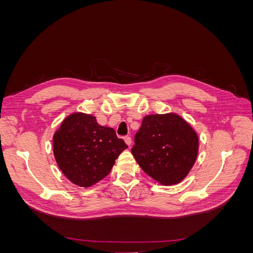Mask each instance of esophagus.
<instances>
[{
  "mask_svg": "<svg viewBox=\"0 0 253 253\" xmlns=\"http://www.w3.org/2000/svg\"><path fill=\"white\" fill-rule=\"evenodd\" d=\"M125 141H126V143L128 145V147H131V144H132V139H131V137H128V136L125 137Z\"/></svg>",
  "mask_w": 253,
  "mask_h": 253,
  "instance_id": "1",
  "label": "esophagus"
}]
</instances>
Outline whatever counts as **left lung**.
<instances>
[{
  "label": "left lung",
  "mask_w": 253,
  "mask_h": 253,
  "mask_svg": "<svg viewBox=\"0 0 253 253\" xmlns=\"http://www.w3.org/2000/svg\"><path fill=\"white\" fill-rule=\"evenodd\" d=\"M197 153V134L177 114L145 116L132 148L141 169L166 186L176 185L186 177Z\"/></svg>",
  "instance_id": "1"
}]
</instances>
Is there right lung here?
Returning a JSON list of instances; mask_svg holds the SVG:
<instances>
[{"instance_id": "obj_1", "label": "right lung", "mask_w": 253, "mask_h": 253, "mask_svg": "<svg viewBox=\"0 0 253 253\" xmlns=\"http://www.w3.org/2000/svg\"><path fill=\"white\" fill-rule=\"evenodd\" d=\"M53 155L66 177L88 188L109 175L120 153L127 148L112 127L96 117L74 113L61 124L52 138Z\"/></svg>"}]
</instances>
